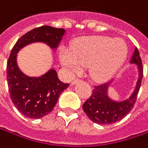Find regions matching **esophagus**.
I'll return each instance as SVG.
<instances>
[{
	"label": "esophagus",
	"instance_id": "obj_1",
	"mask_svg": "<svg viewBox=\"0 0 148 148\" xmlns=\"http://www.w3.org/2000/svg\"><path fill=\"white\" fill-rule=\"evenodd\" d=\"M78 81H79V79H77V78H76V79H73V80L71 82V85H75Z\"/></svg>",
	"mask_w": 148,
	"mask_h": 148
}]
</instances>
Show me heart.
<instances>
[{
  "label": "heart",
  "mask_w": 148,
  "mask_h": 148,
  "mask_svg": "<svg viewBox=\"0 0 148 148\" xmlns=\"http://www.w3.org/2000/svg\"><path fill=\"white\" fill-rule=\"evenodd\" d=\"M127 49L120 39L91 36L78 40L72 52L61 53V62L71 72L77 73L82 66L90 65V75L96 81L110 78L123 63Z\"/></svg>",
  "instance_id": "b5f03b06"
}]
</instances>
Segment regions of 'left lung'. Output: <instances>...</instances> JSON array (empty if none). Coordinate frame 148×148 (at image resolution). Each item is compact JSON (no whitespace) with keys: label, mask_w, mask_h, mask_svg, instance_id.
<instances>
[{"label":"left lung","mask_w":148,"mask_h":148,"mask_svg":"<svg viewBox=\"0 0 148 148\" xmlns=\"http://www.w3.org/2000/svg\"><path fill=\"white\" fill-rule=\"evenodd\" d=\"M130 63L136 64L139 70V80L136 88L131 97L123 101H112L108 96V88L110 82L95 86L90 97L84 102L82 108L88 117L97 124L108 125L122 120L134 108L140 88L143 77V66L140 53L137 47L130 60Z\"/></svg>","instance_id":"obj_1"}]
</instances>
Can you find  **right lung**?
<instances>
[{
    "instance_id": "right-lung-1",
    "label": "right lung",
    "mask_w": 148,
    "mask_h": 148,
    "mask_svg": "<svg viewBox=\"0 0 148 148\" xmlns=\"http://www.w3.org/2000/svg\"><path fill=\"white\" fill-rule=\"evenodd\" d=\"M65 29L41 26L23 34L14 44L7 63V80L10 98L17 109L26 117L40 119L49 114L57 103L60 95L69 86L50 69L40 77H29L19 69L17 53L32 42H44L55 49L65 34Z\"/></svg>"
}]
</instances>
